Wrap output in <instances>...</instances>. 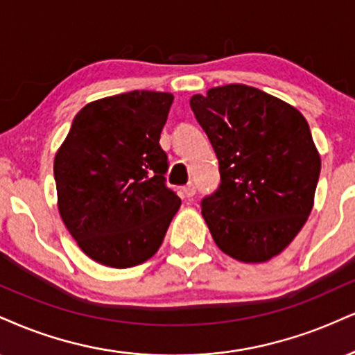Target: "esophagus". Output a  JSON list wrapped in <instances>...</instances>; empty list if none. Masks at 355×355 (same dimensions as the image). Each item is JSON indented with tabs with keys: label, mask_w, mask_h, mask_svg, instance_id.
Here are the masks:
<instances>
[{
	"label": "esophagus",
	"mask_w": 355,
	"mask_h": 355,
	"mask_svg": "<svg viewBox=\"0 0 355 355\" xmlns=\"http://www.w3.org/2000/svg\"><path fill=\"white\" fill-rule=\"evenodd\" d=\"M196 193V185L195 183H189V185L183 187V195L187 196V198H191Z\"/></svg>",
	"instance_id": "obj_1"
}]
</instances>
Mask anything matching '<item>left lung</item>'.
<instances>
[{
  "instance_id": "obj_1",
  "label": "left lung",
  "mask_w": 355,
  "mask_h": 355,
  "mask_svg": "<svg viewBox=\"0 0 355 355\" xmlns=\"http://www.w3.org/2000/svg\"><path fill=\"white\" fill-rule=\"evenodd\" d=\"M220 165L202 215L223 253L263 263L294 240L313 210L321 173L309 125L297 109L245 84L190 99Z\"/></svg>"
}]
</instances>
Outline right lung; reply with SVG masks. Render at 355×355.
I'll list each match as a JSON object with an SVG mask.
<instances>
[{
  "label": "right lung",
  "instance_id": "obj_1",
  "mask_svg": "<svg viewBox=\"0 0 355 355\" xmlns=\"http://www.w3.org/2000/svg\"><path fill=\"white\" fill-rule=\"evenodd\" d=\"M173 96L130 91L80 109L54 159L58 207L80 250L110 268L157 253L182 200L160 134Z\"/></svg>",
  "mask_w": 355,
  "mask_h": 355
}]
</instances>
